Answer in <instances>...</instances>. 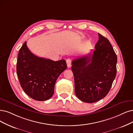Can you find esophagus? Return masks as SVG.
<instances>
[{
  "label": "esophagus",
  "mask_w": 133,
  "mask_h": 133,
  "mask_svg": "<svg viewBox=\"0 0 133 133\" xmlns=\"http://www.w3.org/2000/svg\"><path fill=\"white\" fill-rule=\"evenodd\" d=\"M66 63H67V67L69 68L71 67V59L70 58H67L66 60Z\"/></svg>",
  "instance_id": "34e87169"
}]
</instances>
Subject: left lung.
<instances>
[{
    "label": "left lung",
    "mask_w": 133,
    "mask_h": 133,
    "mask_svg": "<svg viewBox=\"0 0 133 133\" xmlns=\"http://www.w3.org/2000/svg\"><path fill=\"white\" fill-rule=\"evenodd\" d=\"M92 53L72 62L75 94L81 101L93 103L109 93L117 73L116 54L108 39L100 33Z\"/></svg>",
    "instance_id": "1"
}]
</instances>
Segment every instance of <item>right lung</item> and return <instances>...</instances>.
<instances>
[{"mask_svg": "<svg viewBox=\"0 0 133 133\" xmlns=\"http://www.w3.org/2000/svg\"><path fill=\"white\" fill-rule=\"evenodd\" d=\"M66 68L65 60L54 61L34 55L26 41L19 50L17 77L23 91L34 100L45 101L51 97L57 78Z\"/></svg>", "mask_w": 133, "mask_h": 133, "instance_id": "obj_1", "label": "right lung"}]
</instances>
